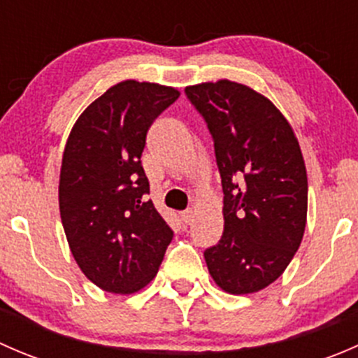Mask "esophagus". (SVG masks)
Here are the masks:
<instances>
[{
  "label": "esophagus",
  "mask_w": 358,
  "mask_h": 358,
  "mask_svg": "<svg viewBox=\"0 0 358 358\" xmlns=\"http://www.w3.org/2000/svg\"><path fill=\"white\" fill-rule=\"evenodd\" d=\"M180 218H182L183 225H190L194 222V211L192 209H187V211L180 213Z\"/></svg>",
  "instance_id": "obj_1"
}]
</instances>
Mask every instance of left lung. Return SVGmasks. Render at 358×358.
<instances>
[{"label": "left lung", "instance_id": "left-lung-1", "mask_svg": "<svg viewBox=\"0 0 358 358\" xmlns=\"http://www.w3.org/2000/svg\"><path fill=\"white\" fill-rule=\"evenodd\" d=\"M204 119L223 189V236L204 251L215 282L232 294L279 279L301 244L308 182L289 122L249 86L222 79L185 88Z\"/></svg>", "mask_w": 358, "mask_h": 358}]
</instances>
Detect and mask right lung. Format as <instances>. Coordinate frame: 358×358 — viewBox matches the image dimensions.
I'll list each match as a JSON object with an SVG mask.
<instances>
[{
	"instance_id": "1",
	"label": "right lung",
	"mask_w": 358,
	"mask_h": 358,
	"mask_svg": "<svg viewBox=\"0 0 358 358\" xmlns=\"http://www.w3.org/2000/svg\"><path fill=\"white\" fill-rule=\"evenodd\" d=\"M180 96L156 83H117L79 115L60 169V218L72 256L103 291L126 294L156 277L173 230L147 201V131Z\"/></svg>"
}]
</instances>
